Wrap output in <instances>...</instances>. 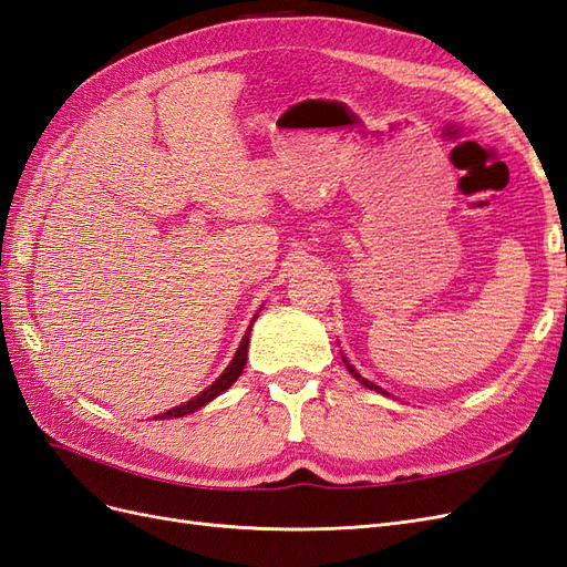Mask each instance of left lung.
Listing matches in <instances>:
<instances>
[{
    "label": "left lung",
    "mask_w": 567,
    "mask_h": 567,
    "mask_svg": "<svg viewBox=\"0 0 567 567\" xmlns=\"http://www.w3.org/2000/svg\"><path fill=\"white\" fill-rule=\"evenodd\" d=\"M342 361H344V365H347V370H349V373L355 378V380H359L361 384H365L368 386V390H375V392H380V394H384V396H390V394H386L384 390H382V386H378L375 382H370V380H365L361 373H359V370H355L349 361H347V355H342Z\"/></svg>",
    "instance_id": "left-lung-1"
}]
</instances>
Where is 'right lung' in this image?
<instances>
[{"label":"right lung","instance_id":"add662e5","mask_svg":"<svg viewBox=\"0 0 567 567\" xmlns=\"http://www.w3.org/2000/svg\"><path fill=\"white\" fill-rule=\"evenodd\" d=\"M258 318V313L254 316V320ZM254 320H251V326H254ZM251 326H249V330L245 332V337H241V342H239V349H237V353H235V359H233V363L225 368V373L212 384V386H206V390L202 392V394H197L194 399H189L187 403H183V406H175V409H171V411H166V413H161V415H154V420H168V417H183V415H187V413H194V411H199L202 406H206L208 401H214L218 394H223L225 390H230V386L235 384V380L241 375V370H245V365H247V349H249V334H251Z\"/></svg>","mask_w":567,"mask_h":567}]
</instances>
